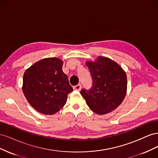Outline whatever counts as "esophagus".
Masks as SVG:
<instances>
[{"mask_svg": "<svg viewBox=\"0 0 158 158\" xmlns=\"http://www.w3.org/2000/svg\"><path fill=\"white\" fill-rule=\"evenodd\" d=\"M81 88H82V85H81V84H78V85H75V86H74L73 87V89H74V90H76V91H80V89H81Z\"/></svg>", "mask_w": 158, "mask_h": 158, "instance_id": "34e87169", "label": "esophagus"}]
</instances>
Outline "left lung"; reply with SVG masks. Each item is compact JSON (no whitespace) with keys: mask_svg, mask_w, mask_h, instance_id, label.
<instances>
[{"mask_svg":"<svg viewBox=\"0 0 158 158\" xmlns=\"http://www.w3.org/2000/svg\"><path fill=\"white\" fill-rule=\"evenodd\" d=\"M92 88L82 89L80 94L88 107L98 114L111 112L118 107L127 93L125 72L115 62L107 57L99 56L95 62H86Z\"/></svg>","mask_w":158,"mask_h":158,"instance_id":"8db88e82","label":"left lung"}]
</instances>
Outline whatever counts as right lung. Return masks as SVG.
Segmentation results:
<instances>
[{
  "label": "right lung",
  "instance_id": "1",
  "mask_svg": "<svg viewBox=\"0 0 158 158\" xmlns=\"http://www.w3.org/2000/svg\"><path fill=\"white\" fill-rule=\"evenodd\" d=\"M63 61L44 59L33 64L23 74V92L36 111L45 114L59 111L73 91L62 70Z\"/></svg>",
  "mask_w": 158,
  "mask_h": 158
}]
</instances>
